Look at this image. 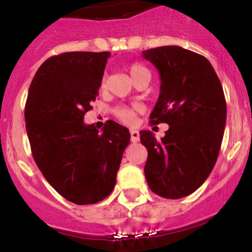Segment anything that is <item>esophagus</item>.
<instances>
[{
  "instance_id": "esophagus-1",
  "label": "esophagus",
  "mask_w": 252,
  "mask_h": 252,
  "mask_svg": "<svg viewBox=\"0 0 252 252\" xmlns=\"http://www.w3.org/2000/svg\"><path fill=\"white\" fill-rule=\"evenodd\" d=\"M131 133V141L132 142H137L140 140V133L137 130H130Z\"/></svg>"
}]
</instances>
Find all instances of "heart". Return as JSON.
Listing matches in <instances>:
<instances>
[{"label":"heart","mask_w":252,"mask_h":252,"mask_svg":"<svg viewBox=\"0 0 252 252\" xmlns=\"http://www.w3.org/2000/svg\"><path fill=\"white\" fill-rule=\"evenodd\" d=\"M128 73H130L131 78H132V81H135L137 77H140L141 74L144 73H149L148 69L145 68L144 65L141 64H131L128 66ZM104 84H106V79L102 78V82H101V87L103 88ZM140 111V107L139 106H117L113 110V115L120 120V121L125 122V124H132L136 119V115L137 112Z\"/></svg>","instance_id":"obj_1"}]
</instances>
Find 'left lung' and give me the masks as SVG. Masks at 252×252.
I'll return each instance as SVG.
<instances>
[{
  "mask_svg": "<svg viewBox=\"0 0 252 252\" xmlns=\"http://www.w3.org/2000/svg\"><path fill=\"white\" fill-rule=\"evenodd\" d=\"M157 66L161 86L150 124L169 125L157 140L140 131L148 150L145 178L155 194L178 199L192 194L211 174L217 161L226 125L223 88L208 60L180 46L142 51Z\"/></svg>",
  "mask_w": 252,
  "mask_h": 252,
  "instance_id": "obj_1",
  "label": "left lung"
}]
</instances>
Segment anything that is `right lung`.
Masks as SVG:
<instances>
[{"label":"right lung","mask_w":252,"mask_h":252,"mask_svg":"<svg viewBox=\"0 0 252 252\" xmlns=\"http://www.w3.org/2000/svg\"><path fill=\"white\" fill-rule=\"evenodd\" d=\"M108 51H68L37 69L25 104L26 132L44 178L62 197L93 204L110 195L130 132L107 121L84 125L101 87Z\"/></svg>","instance_id":"add662e5"}]
</instances>
